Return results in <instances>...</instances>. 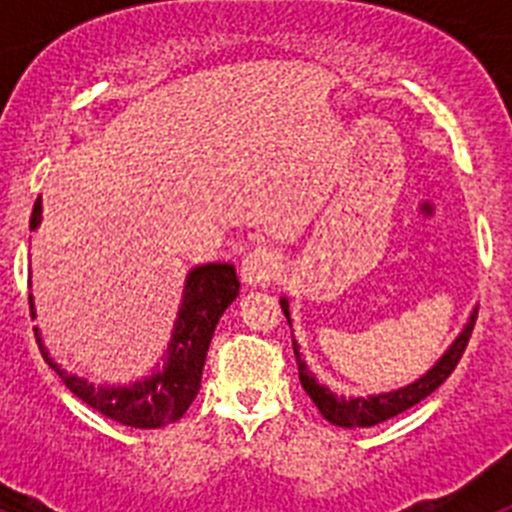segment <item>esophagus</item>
<instances>
[{
	"label": "esophagus",
	"mask_w": 512,
	"mask_h": 512,
	"mask_svg": "<svg viewBox=\"0 0 512 512\" xmlns=\"http://www.w3.org/2000/svg\"><path fill=\"white\" fill-rule=\"evenodd\" d=\"M279 271V253L274 248L256 246L243 256L241 277L248 287H266Z\"/></svg>",
	"instance_id": "esophagus-1"
}]
</instances>
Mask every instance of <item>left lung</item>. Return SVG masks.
I'll list each match as a JSON object with an SVG mask.
<instances>
[{"instance_id": "1", "label": "left lung", "mask_w": 512, "mask_h": 512, "mask_svg": "<svg viewBox=\"0 0 512 512\" xmlns=\"http://www.w3.org/2000/svg\"><path fill=\"white\" fill-rule=\"evenodd\" d=\"M279 305H282L284 318H287L289 323V302L282 297ZM474 320H477V312L469 318L467 328L461 330L459 338L451 343L449 351L436 361V366H433L431 372L423 374L420 379H415V382L408 384V387H402V390L384 392V395H372V397L333 395L328 387H323L318 379L312 377L307 364L302 361L300 351H297V343L292 341V346H295V356H297V369H300V382L302 387H305L307 395H310V400L318 405L323 418L330 420L333 425H341V428H369V425L384 423V420L395 418V415L405 413V410H410L413 405H418L420 400H425V397L431 395V392H436L438 387L449 379V374L454 372L456 364H459L461 354L467 351V343L469 338H472V330H474Z\"/></svg>"}]
</instances>
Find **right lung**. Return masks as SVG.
Segmentation results:
<instances>
[{"instance_id": "obj_1", "label": "right lung", "mask_w": 512, "mask_h": 512, "mask_svg": "<svg viewBox=\"0 0 512 512\" xmlns=\"http://www.w3.org/2000/svg\"><path fill=\"white\" fill-rule=\"evenodd\" d=\"M38 225L40 200L35 202L33 215H30V230H35ZM238 287L241 282L230 264H205L189 271L164 372L130 384V387H104V384L97 387L76 374L63 372L56 361L48 359V351L40 343L38 333L35 338H38L45 361L56 369L61 382L81 402H87L89 408L115 423L130 425V428H164L182 418L200 392L212 333H215V325L225 307L238 297Z\"/></svg>"}]
</instances>
